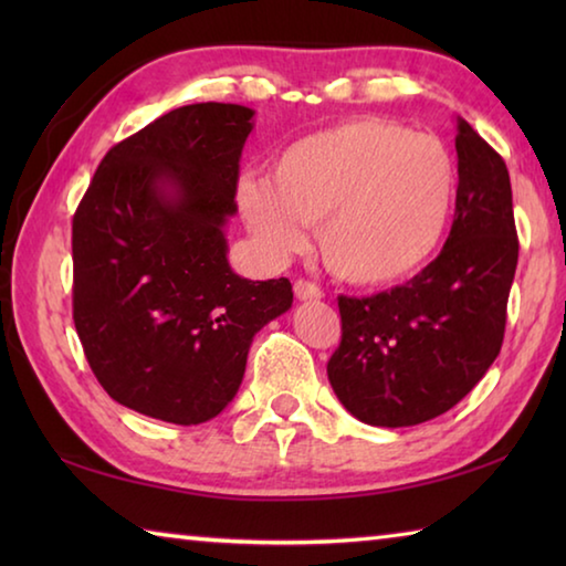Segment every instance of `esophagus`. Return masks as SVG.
<instances>
[{
  "instance_id": "obj_1",
  "label": "esophagus",
  "mask_w": 566,
  "mask_h": 566,
  "mask_svg": "<svg viewBox=\"0 0 566 566\" xmlns=\"http://www.w3.org/2000/svg\"><path fill=\"white\" fill-rule=\"evenodd\" d=\"M294 296H296V300H300V302H317V300H322L324 292L319 290L317 284L304 282V280H296V282H294Z\"/></svg>"
}]
</instances>
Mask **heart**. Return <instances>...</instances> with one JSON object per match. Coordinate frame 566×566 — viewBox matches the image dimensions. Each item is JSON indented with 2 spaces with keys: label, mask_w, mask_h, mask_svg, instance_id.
Segmentation results:
<instances>
[{
  "label": "heart",
  "mask_w": 566,
  "mask_h": 566,
  "mask_svg": "<svg viewBox=\"0 0 566 566\" xmlns=\"http://www.w3.org/2000/svg\"><path fill=\"white\" fill-rule=\"evenodd\" d=\"M457 189V161L442 139L359 117L292 142L270 177L244 175L237 207L270 260L302 252L304 224L317 227L329 272L349 284L387 286L439 252Z\"/></svg>",
  "instance_id": "heart-1"
}]
</instances>
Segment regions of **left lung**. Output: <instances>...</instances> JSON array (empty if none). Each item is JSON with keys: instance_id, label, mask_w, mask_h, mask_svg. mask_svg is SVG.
<instances>
[{"instance_id": "left-lung-1", "label": "left lung", "mask_w": 566, "mask_h": 566, "mask_svg": "<svg viewBox=\"0 0 566 566\" xmlns=\"http://www.w3.org/2000/svg\"><path fill=\"white\" fill-rule=\"evenodd\" d=\"M457 207L442 254L415 280L339 296L334 395L364 424L415 427L452 409L502 349L520 242L504 159L457 117Z\"/></svg>"}]
</instances>
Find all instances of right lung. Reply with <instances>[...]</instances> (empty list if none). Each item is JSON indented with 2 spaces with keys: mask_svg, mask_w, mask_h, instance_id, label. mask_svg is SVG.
I'll use <instances>...</instances> for the list:
<instances>
[{
  "mask_svg": "<svg viewBox=\"0 0 566 566\" xmlns=\"http://www.w3.org/2000/svg\"><path fill=\"white\" fill-rule=\"evenodd\" d=\"M254 109H171L107 151L72 222L74 327L104 391L171 424L214 419L242 385L254 334L292 306L290 280L229 266Z\"/></svg>",
  "mask_w": 566,
  "mask_h": 566,
  "instance_id": "add662e5",
  "label": "right lung"
}]
</instances>
